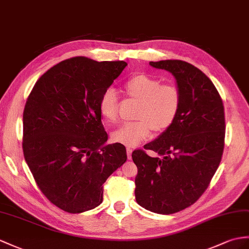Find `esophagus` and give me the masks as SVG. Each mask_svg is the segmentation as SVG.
Listing matches in <instances>:
<instances>
[{
  "label": "esophagus",
  "instance_id": "34e87169",
  "mask_svg": "<svg viewBox=\"0 0 249 249\" xmlns=\"http://www.w3.org/2000/svg\"><path fill=\"white\" fill-rule=\"evenodd\" d=\"M132 152H133V150L130 147L126 148V155H128L129 160H132Z\"/></svg>",
  "mask_w": 249,
  "mask_h": 249
}]
</instances>
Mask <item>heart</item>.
Wrapping results in <instances>:
<instances>
[{
    "instance_id": "b5f03b06",
    "label": "heart",
    "mask_w": 249,
    "mask_h": 249,
    "mask_svg": "<svg viewBox=\"0 0 249 249\" xmlns=\"http://www.w3.org/2000/svg\"><path fill=\"white\" fill-rule=\"evenodd\" d=\"M124 92L130 98L139 101L135 118L113 132L114 142L133 147L148 138L151 131L160 134L167 131L177 119L181 95L174 84H162L160 79L144 74L132 76L125 81ZM99 112L107 123L118 120V98L111 88L102 93L99 100Z\"/></svg>"
}]
</instances>
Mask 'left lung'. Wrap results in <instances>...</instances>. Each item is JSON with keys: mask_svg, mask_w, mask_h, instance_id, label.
Wrapping results in <instances>:
<instances>
[{"mask_svg": "<svg viewBox=\"0 0 249 249\" xmlns=\"http://www.w3.org/2000/svg\"><path fill=\"white\" fill-rule=\"evenodd\" d=\"M174 76L181 104L177 119L155 141L144 145L160 157L135 150V197L138 205L160 214L189 207L207 189L219 167L225 139L221 96L204 72L181 60L150 62Z\"/></svg>", "mask_w": 249, "mask_h": 249, "instance_id": "obj_1", "label": "left lung"}]
</instances>
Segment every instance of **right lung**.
Masks as SVG:
<instances>
[{
  "mask_svg": "<svg viewBox=\"0 0 249 249\" xmlns=\"http://www.w3.org/2000/svg\"><path fill=\"white\" fill-rule=\"evenodd\" d=\"M128 65L86 57L64 60L42 75L23 113V152L42 193L70 213L102 203L104 185L126 151L107 144L99 100Z\"/></svg>",
  "mask_w": 249,
  "mask_h": 249,
  "instance_id": "add662e5",
  "label": "right lung"
}]
</instances>
